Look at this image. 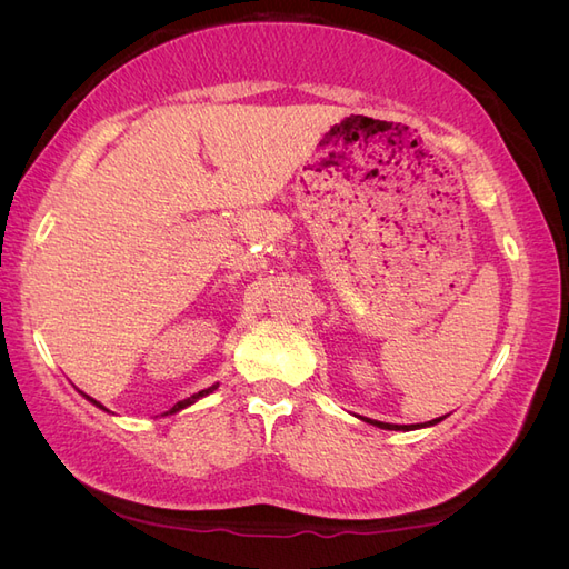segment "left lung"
Here are the masks:
<instances>
[{
    "label": "left lung",
    "mask_w": 569,
    "mask_h": 569,
    "mask_svg": "<svg viewBox=\"0 0 569 569\" xmlns=\"http://www.w3.org/2000/svg\"><path fill=\"white\" fill-rule=\"evenodd\" d=\"M360 420H366V422H370V425H375V427H380V429H396V432H408V429H418V427H429V425H437V422H441L443 418H437V420H429V422H425V425H389V422H380V420H370V418H360Z\"/></svg>",
    "instance_id": "obj_1"
}]
</instances>
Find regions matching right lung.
Segmentation results:
<instances>
[{
	"label": "right lung",
	"mask_w": 569,
	"mask_h": 569,
	"mask_svg": "<svg viewBox=\"0 0 569 569\" xmlns=\"http://www.w3.org/2000/svg\"><path fill=\"white\" fill-rule=\"evenodd\" d=\"M216 389V385L213 387H209V389H203V391H199V393H194V396H189V399H184V401H178L173 408H170V412H178V410H182V408H187V406H192L197 399H201V396H206V393H211ZM84 399H88V401H92L94 406H99L101 410H107L104 406H101L99 401H94V399H90V396H84Z\"/></svg>",
	"instance_id": "obj_1"
}]
</instances>
